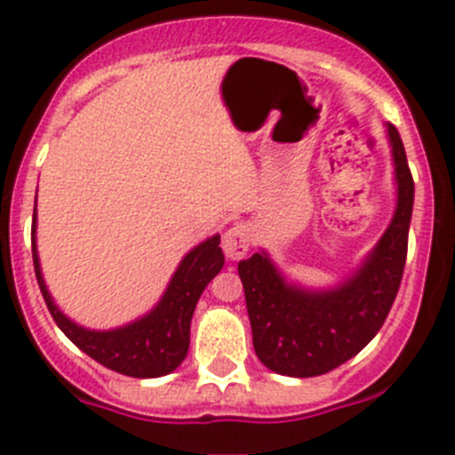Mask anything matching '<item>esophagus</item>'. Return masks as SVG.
Wrapping results in <instances>:
<instances>
[{"label": "esophagus", "instance_id": "1", "mask_svg": "<svg viewBox=\"0 0 455 455\" xmlns=\"http://www.w3.org/2000/svg\"><path fill=\"white\" fill-rule=\"evenodd\" d=\"M252 232L248 223H235L232 228H228L223 235V252L228 259H241L246 255L248 248H251Z\"/></svg>", "mask_w": 455, "mask_h": 455}]
</instances>
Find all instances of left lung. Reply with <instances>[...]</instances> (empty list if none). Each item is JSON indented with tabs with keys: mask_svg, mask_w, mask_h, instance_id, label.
<instances>
[{
	"mask_svg": "<svg viewBox=\"0 0 455 455\" xmlns=\"http://www.w3.org/2000/svg\"><path fill=\"white\" fill-rule=\"evenodd\" d=\"M387 136L396 209L385 235L344 283L331 289L293 284L264 251L239 262L252 347L271 371L291 378L332 371L363 351L387 319L403 277L415 203V182L394 124H387Z\"/></svg>",
	"mask_w": 455,
	"mask_h": 455,
	"instance_id": "8db88e82",
	"label": "left lung"
}]
</instances>
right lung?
<instances>
[{
  "label": "right lung",
  "mask_w": 455,
  "mask_h": 455,
  "mask_svg": "<svg viewBox=\"0 0 455 455\" xmlns=\"http://www.w3.org/2000/svg\"><path fill=\"white\" fill-rule=\"evenodd\" d=\"M219 243L220 236L214 235L198 243L193 251H188L180 262L178 271L172 273L162 300L146 316L114 328V331H91V328H84L68 319L61 309L56 307L47 291L43 271H40L38 248H36V212L34 230H31L36 277H38V287L43 291L52 319L66 332L68 339L92 360H98L111 371L134 378L166 376L182 364L188 353L193 309L198 305L200 293L212 283V277L219 275V271L223 268L225 257Z\"/></svg>",
  "instance_id": "right-lung-1"
}]
</instances>
